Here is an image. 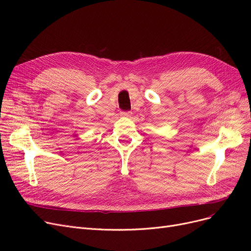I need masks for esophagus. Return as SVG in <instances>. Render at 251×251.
<instances>
[{
  "mask_svg": "<svg viewBox=\"0 0 251 251\" xmlns=\"http://www.w3.org/2000/svg\"><path fill=\"white\" fill-rule=\"evenodd\" d=\"M131 115H132V113H131V112H121V116H122V117H125V118H128V117H130Z\"/></svg>",
  "mask_w": 251,
  "mask_h": 251,
  "instance_id": "obj_1",
  "label": "esophagus"
}]
</instances>
